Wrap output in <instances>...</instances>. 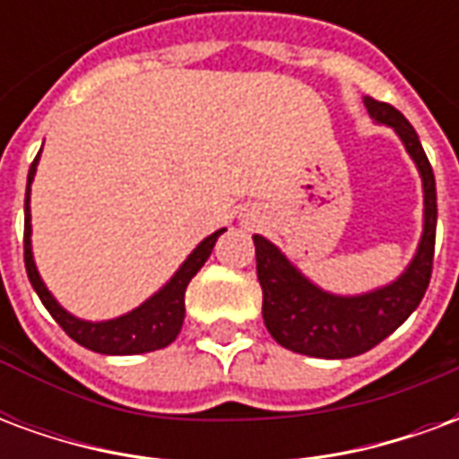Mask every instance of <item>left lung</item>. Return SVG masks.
<instances>
[{"label":"left lung","mask_w":459,"mask_h":459,"mask_svg":"<svg viewBox=\"0 0 459 459\" xmlns=\"http://www.w3.org/2000/svg\"><path fill=\"white\" fill-rule=\"evenodd\" d=\"M368 115L394 127L423 179V236L401 278L374 292L342 298L309 282L278 246L253 236L258 280L263 288V319L270 337L290 351L317 359H349L374 349L403 325L420 305L433 273L437 196L435 174L413 125L394 105L364 98Z\"/></svg>","instance_id":"obj_1"}]
</instances>
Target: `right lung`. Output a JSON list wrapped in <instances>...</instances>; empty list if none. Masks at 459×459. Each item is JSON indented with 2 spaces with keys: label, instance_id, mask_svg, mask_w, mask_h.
I'll use <instances>...</instances> for the list:
<instances>
[{
  "label": "right lung",
  "instance_id": "add662e5",
  "mask_svg": "<svg viewBox=\"0 0 459 459\" xmlns=\"http://www.w3.org/2000/svg\"><path fill=\"white\" fill-rule=\"evenodd\" d=\"M41 152L36 154V160L31 161L29 169V179H26V199H24V265L26 275L31 280V288L36 290L39 299L44 302V307L51 312V317L61 325L68 337L78 342L91 351L110 356H127V354H147V351H157L169 346L177 334L181 332L184 325V292L191 278L201 270V265L209 260L211 250L216 246V240L226 229L211 233L209 238H204L191 250V255L181 268L174 273V278L160 290L154 292L147 302H142L140 307H134L127 315L115 319H105V322H85V319L74 317L71 312H65L54 295L48 292L44 285V280L39 275L34 263V253H31V209H29V191H31V181H34L36 164H39Z\"/></svg>",
  "mask_w": 459,
  "mask_h": 459
}]
</instances>
